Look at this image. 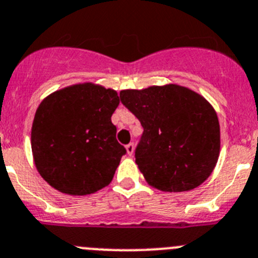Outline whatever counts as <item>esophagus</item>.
Here are the masks:
<instances>
[{"instance_id":"esophagus-1","label":"esophagus","mask_w":258,"mask_h":258,"mask_svg":"<svg viewBox=\"0 0 258 258\" xmlns=\"http://www.w3.org/2000/svg\"><path fill=\"white\" fill-rule=\"evenodd\" d=\"M126 151H127V154L130 155V156H132V155H134V151H135V145L132 144H128V145H126Z\"/></svg>"}]
</instances>
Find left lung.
Masks as SVG:
<instances>
[{
  "label": "left lung",
  "mask_w": 258,
  "mask_h": 258,
  "mask_svg": "<svg viewBox=\"0 0 258 258\" xmlns=\"http://www.w3.org/2000/svg\"><path fill=\"white\" fill-rule=\"evenodd\" d=\"M144 127L135 156L147 184L161 191H187L203 184L221 151L216 109L197 92L165 84L119 92Z\"/></svg>",
  "instance_id": "left-lung-1"
}]
</instances>
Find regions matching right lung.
<instances>
[{
  "label": "right lung",
  "mask_w": 258,
  "mask_h": 258,
  "mask_svg": "<svg viewBox=\"0 0 258 258\" xmlns=\"http://www.w3.org/2000/svg\"><path fill=\"white\" fill-rule=\"evenodd\" d=\"M118 104L114 89L91 82L42 99L32 121L31 150L50 186L68 196H88L112 181L126 154L111 121Z\"/></svg>",
  "instance_id": "add662e5"
}]
</instances>
